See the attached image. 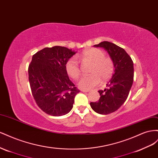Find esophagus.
I'll return each mask as SVG.
<instances>
[{"label":"esophagus","instance_id":"obj_1","mask_svg":"<svg viewBox=\"0 0 158 158\" xmlns=\"http://www.w3.org/2000/svg\"><path fill=\"white\" fill-rule=\"evenodd\" d=\"M82 92H84V93H87V92H89V90H85V89H82L81 90Z\"/></svg>","mask_w":158,"mask_h":158}]
</instances>
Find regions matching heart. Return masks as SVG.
<instances>
[{"mask_svg":"<svg viewBox=\"0 0 158 158\" xmlns=\"http://www.w3.org/2000/svg\"><path fill=\"white\" fill-rule=\"evenodd\" d=\"M83 63H91L90 75L84 76L79 80V87L83 89H90L101 81L109 80L114 73V65L110 57L105 56V52L98 48H88L76 56ZM65 70L72 79H77L81 73V69L75 57H71L66 62Z\"/></svg>","mask_w":158,"mask_h":158,"instance_id":"heart-1","label":"heart"}]
</instances>
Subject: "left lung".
Returning <instances> with one entry per match:
<instances>
[{
  "label": "left lung",
  "mask_w": 158,
  "mask_h": 158,
  "mask_svg": "<svg viewBox=\"0 0 158 158\" xmlns=\"http://www.w3.org/2000/svg\"><path fill=\"white\" fill-rule=\"evenodd\" d=\"M94 46L104 48L109 54L114 62V73L106 84L107 88L98 91L101 97L98 102H90V105L97 113L110 114L128 98L134 81L133 61L123 48L113 43L105 41Z\"/></svg>",
  "instance_id": "obj_1"
}]
</instances>
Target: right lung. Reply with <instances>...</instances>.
<instances>
[{"label":"right lung","instance_id":"right-lung-1","mask_svg":"<svg viewBox=\"0 0 158 158\" xmlns=\"http://www.w3.org/2000/svg\"><path fill=\"white\" fill-rule=\"evenodd\" d=\"M76 53L65 47L45 48L35 53L28 67L31 94L37 105L46 114L65 115L73 106L80 92L71 81L65 64Z\"/></svg>","mask_w":158,"mask_h":158}]
</instances>
